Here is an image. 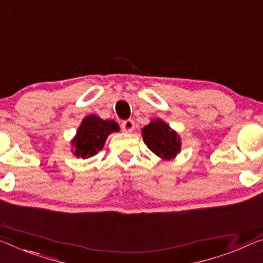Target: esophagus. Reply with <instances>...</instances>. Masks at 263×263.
Returning <instances> with one entry per match:
<instances>
[{"label": "esophagus", "instance_id": "obj_1", "mask_svg": "<svg viewBox=\"0 0 263 263\" xmlns=\"http://www.w3.org/2000/svg\"><path fill=\"white\" fill-rule=\"evenodd\" d=\"M133 128H135V123H133V120L131 119L124 120L123 123H121V130L124 132H132Z\"/></svg>", "mask_w": 263, "mask_h": 263}]
</instances>
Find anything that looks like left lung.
<instances>
[{"instance_id": "1", "label": "left lung", "mask_w": 263, "mask_h": 263, "mask_svg": "<svg viewBox=\"0 0 263 263\" xmlns=\"http://www.w3.org/2000/svg\"><path fill=\"white\" fill-rule=\"evenodd\" d=\"M144 143L162 159H174L181 151V138L165 121L155 119L142 130Z\"/></svg>"}]
</instances>
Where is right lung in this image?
<instances>
[{
    "label": "right lung",
    "instance_id": "1",
    "mask_svg": "<svg viewBox=\"0 0 263 263\" xmlns=\"http://www.w3.org/2000/svg\"><path fill=\"white\" fill-rule=\"evenodd\" d=\"M118 131L119 125L115 120H104L96 115L87 116L72 140L74 156L84 159L96 156L104 147L108 135Z\"/></svg>",
    "mask_w": 263,
    "mask_h": 263
}]
</instances>
